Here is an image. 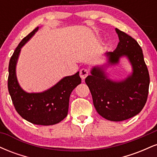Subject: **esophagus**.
I'll list each match as a JSON object with an SVG mask.
<instances>
[{"label":"esophagus","instance_id":"34e87169","mask_svg":"<svg viewBox=\"0 0 157 157\" xmlns=\"http://www.w3.org/2000/svg\"><path fill=\"white\" fill-rule=\"evenodd\" d=\"M89 75V70L86 69V68H82L80 71V76L82 80H84L86 77Z\"/></svg>","mask_w":157,"mask_h":157}]
</instances>
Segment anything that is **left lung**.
I'll return each mask as SVG.
<instances>
[{
    "instance_id": "obj_1",
    "label": "left lung",
    "mask_w": 157,
    "mask_h": 157,
    "mask_svg": "<svg viewBox=\"0 0 157 157\" xmlns=\"http://www.w3.org/2000/svg\"><path fill=\"white\" fill-rule=\"evenodd\" d=\"M120 42L113 52H106L108 65L118 63L127 57L133 72L125 80L113 81L106 76L104 68L95 66L85 80L89 86L97 113L110 121H123L138 114L146 103L150 77L142 50L131 36L116 29Z\"/></svg>"
}]
</instances>
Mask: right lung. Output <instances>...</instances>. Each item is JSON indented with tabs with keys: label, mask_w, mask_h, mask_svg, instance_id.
<instances>
[{
	"label": "right lung",
	"mask_w": 157,
	"mask_h": 157,
	"mask_svg": "<svg viewBox=\"0 0 157 157\" xmlns=\"http://www.w3.org/2000/svg\"><path fill=\"white\" fill-rule=\"evenodd\" d=\"M37 30L38 27L25 37L11 57L8 89L15 110L23 119L35 125H52L67 116L70 94L81 83V78L78 71L63 77L51 89L40 93H27L21 89L16 77V64L22 46Z\"/></svg>",
	"instance_id": "1"
}]
</instances>
